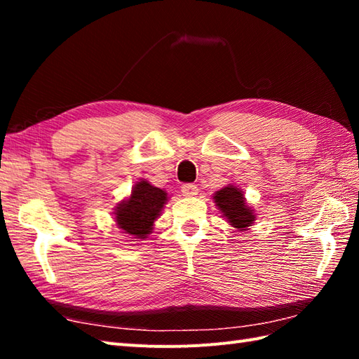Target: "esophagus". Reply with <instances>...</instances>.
I'll list each match as a JSON object with an SVG mask.
<instances>
[{
  "label": "esophagus",
  "mask_w": 359,
  "mask_h": 359,
  "mask_svg": "<svg viewBox=\"0 0 359 359\" xmlns=\"http://www.w3.org/2000/svg\"><path fill=\"white\" fill-rule=\"evenodd\" d=\"M197 191H199V189H197V187H196L194 184H185V185H182V194L187 196V197L196 196Z\"/></svg>",
  "instance_id": "esophagus-1"
}]
</instances>
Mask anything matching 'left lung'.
Masks as SVG:
<instances>
[{"mask_svg":"<svg viewBox=\"0 0 359 359\" xmlns=\"http://www.w3.org/2000/svg\"><path fill=\"white\" fill-rule=\"evenodd\" d=\"M212 199L231 226L242 231L255 224L253 210L245 203V197L239 188L228 185L212 196Z\"/></svg>","mask_w":359,"mask_h":359,"instance_id":"1","label":"left lung"}]
</instances>
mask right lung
<instances>
[{
    "mask_svg": "<svg viewBox=\"0 0 359 359\" xmlns=\"http://www.w3.org/2000/svg\"><path fill=\"white\" fill-rule=\"evenodd\" d=\"M166 201L163 189L152 187L147 180L137 182L131 197L118 203L116 222L133 239H147Z\"/></svg>",
    "mask_w": 359,
    "mask_h": 359,
    "instance_id": "right-lung-1",
    "label": "right lung"
}]
</instances>
